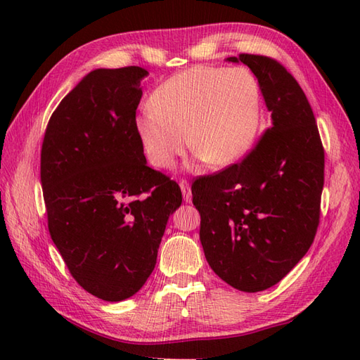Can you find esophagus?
I'll return each mask as SVG.
<instances>
[{"instance_id":"obj_1","label":"esophagus","mask_w":360,"mask_h":360,"mask_svg":"<svg viewBox=\"0 0 360 360\" xmlns=\"http://www.w3.org/2000/svg\"><path fill=\"white\" fill-rule=\"evenodd\" d=\"M179 187L182 190V195H184V201L186 202H192V190H190L188 182L186 179L179 181Z\"/></svg>"}]
</instances>
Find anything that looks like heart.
<instances>
[{
    "label": "heart",
    "instance_id": "obj_1",
    "mask_svg": "<svg viewBox=\"0 0 360 360\" xmlns=\"http://www.w3.org/2000/svg\"><path fill=\"white\" fill-rule=\"evenodd\" d=\"M148 105L150 110L136 116L134 129L156 168H172L187 141L205 164H235L248 155L259 131L262 89L246 68L186 70L160 83Z\"/></svg>",
    "mask_w": 360,
    "mask_h": 360
}]
</instances>
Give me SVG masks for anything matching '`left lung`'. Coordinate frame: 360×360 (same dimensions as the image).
<instances>
[{"label": "left lung", "instance_id": "left-lung-1", "mask_svg": "<svg viewBox=\"0 0 360 360\" xmlns=\"http://www.w3.org/2000/svg\"><path fill=\"white\" fill-rule=\"evenodd\" d=\"M227 60L255 74L271 127L240 162L196 179L192 195L213 272L235 289L258 292L277 285L314 241L325 150L308 98L285 66L254 53Z\"/></svg>", "mask_w": 360, "mask_h": 360}]
</instances>
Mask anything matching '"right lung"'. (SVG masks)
Returning <instances> with one entry per match:
<instances>
[{
  "label": "right lung",
  "mask_w": 360,
  "mask_h": 360,
  "mask_svg": "<svg viewBox=\"0 0 360 360\" xmlns=\"http://www.w3.org/2000/svg\"><path fill=\"white\" fill-rule=\"evenodd\" d=\"M147 74L91 71L52 112L41 145L51 238L74 280L105 302L143 286L182 202L179 186L147 165L134 129Z\"/></svg>",
  "instance_id": "right-lung-1"
}]
</instances>
